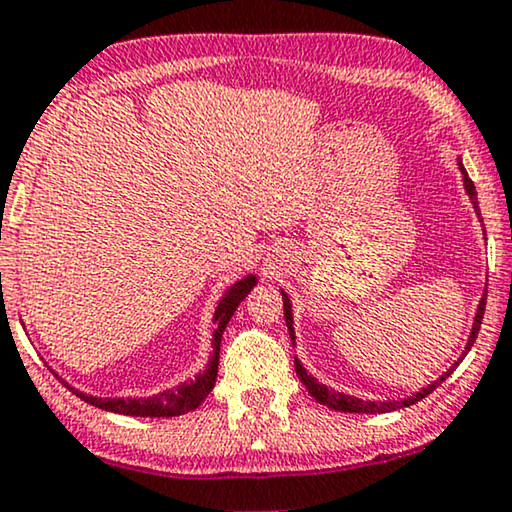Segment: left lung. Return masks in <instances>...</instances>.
<instances>
[{
	"label": "left lung",
	"mask_w": 512,
	"mask_h": 512,
	"mask_svg": "<svg viewBox=\"0 0 512 512\" xmlns=\"http://www.w3.org/2000/svg\"><path fill=\"white\" fill-rule=\"evenodd\" d=\"M461 166V163H459ZM461 173H463V185H466V192H468V196H470V201H473V206H475V210H478V215H480V206H478V192H475V185H473V180H470L468 177V173H466V168L461 166ZM482 217V215H480ZM283 295V311H285V323H288V330H290V339H292V346H295V330H292V309H290V299H288V295H285V292H281ZM485 304H487V297H482V302H480V306H478V316H475V323H473V332H470V339H468V346H466V353L470 351V346L475 344V339H478V332H480V325H482V316H485ZM466 353H463V356H466ZM461 356V358H463ZM459 365V363H456ZM456 365L452 367V370H447L445 374H442V377L435 381V384H431L428 388H424V391H419L417 395H412V398H407V400H400V403H372V400H358V398H353V395H344V393H337V391H332V388H327V386H323V384H318L316 379L311 377V374H306V370L302 365H299V360H295V370H297V377H299V381H302V384L309 388V393L313 395V398L318 400L320 405H325V407H330V410H337V412H360V414H384V412H393V410H400V407H410V405H414V403H419L421 398H426L428 393L431 391H435V388H438L442 381H445L449 374H452L454 370H456Z\"/></svg>",
	"instance_id": "obj_1"
}]
</instances>
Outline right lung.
Segmentation results:
<instances>
[{
    "mask_svg": "<svg viewBox=\"0 0 512 512\" xmlns=\"http://www.w3.org/2000/svg\"><path fill=\"white\" fill-rule=\"evenodd\" d=\"M255 276H248L243 278V281H238L236 285H231L227 290V295L222 297L220 306H217L215 311V335H213V346H215V353H213V360H210L208 370L199 374L194 381H187V384L173 388V391H163L159 395H152V398H93V395H86V393H77L81 400H86L88 405L93 407H100V410H107V412H117V414H128V417H180V414H187L199 407L203 400L208 398V393L213 391L215 386V379H217V363H220V342H222V332L227 323L234 316V311L238 309V304L243 302L245 297H248V292L255 288ZM65 384V381H63Z\"/></svg>",
    "mask_w": 512,
    "mask_h": 512,
    "instance_id": "right-lung-1",
    "label": "right lung"
}]
</instances>
